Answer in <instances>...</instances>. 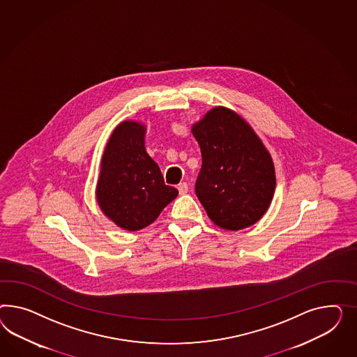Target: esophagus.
<instances>
[{"label":"esophagus","instance_id":"esophagus-1","mask_svg":"<svg viewBox=\"0 0 357 357\" xmlns=\"http://www.w3.org/2000/svg\"><path fill=\"white\" fill-rule=\"evenodd\" d=\"M178 191H179V195H185V193L188 192V184L187 183H181L178 185Z\"/></svg>","mask_w":357,"mask_h":357}]
</instances>
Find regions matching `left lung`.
<instances>
[{"label":"left lung","instance_id":"1","mask_svg":"<svg viewBox=\"0 0 357 357\" xmlns=\"http://www.w3.org/2000/svg\"><path fill=\"white\" fill-rule=\"evenodd\" d=\"M191 131L203 157L195 191L211 221L231 231L260 221L274 196L275 169L250 123L231 109L215 106Z\"/></svg>","mask_w":357,"mask_h":357}]
</instances>
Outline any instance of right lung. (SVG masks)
Instances as JSON below:
<instances>
[{
  "instance_id": "add662e5",
  "label": "right lung",
  "mask_w": 357,
  "mask_h": 357,
  "mask_svg": "<svg viewBox=\"0 0 357 357\" xmlns=\"http://www.w3.org/2000/svg\"><path fill=\"white\" fill-rule=\"evenodd\" d=\"M146 127L123 121L106 143L96 185L101 212L127 231L142 230L178 196L166 185L158 165L145 151Z\"/></svg>"
}]
</instances>
